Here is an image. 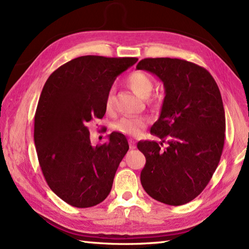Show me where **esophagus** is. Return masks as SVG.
Here are the masks:
<instances>
[{
	"mask_svg": "<svg viewBox=\"0 0 249 249\" xmlns=\"http://www.w3.org/2000/svg\"><path fill=\"white\" fill-rule=\"evenodd\" d=\"M129 147H130V149H135V147H136V144H135V141L133 140V139H129Z\"/></svg>",
	"mask_w": 249,
	"mask_h": 249,
	"instance_id": "1",
	"label": "esophagus"
}]
</instances>
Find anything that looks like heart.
I'll return each mask as SVG.
<instances>
[{
  "instance_id": "1",
  "label": "heart",
  "mask_w": 249,
  "mask_h": 249,
  "mask_svg": "<svg viewBox=\"0 0 249 249\" xmlns=\"http://www.w3.org/2000/svg\"><path fill=\"white\" fill-rule=\"evenodd\" d=\"M129 88L141 98H147L154 89L153 79L143 71H135L127 78ZM114 89H111L105 100V107L107 111H111L114 107ZM146 120L141 116L126 115L121 118L113 124V128L122 134L129 136H138L145 128Z\"/></svg>"
}]
</instances>
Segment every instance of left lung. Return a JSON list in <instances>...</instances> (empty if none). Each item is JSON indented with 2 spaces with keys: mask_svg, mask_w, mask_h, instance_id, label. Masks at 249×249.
<instances>
[{
  "mask_svg": "<svg viewBox=\"0 0 249 249\" xmlns=\"http://www.w3.org/2000/svg\"><path fill=\"white\" fill-rule=\"evenodd\" d=\"M136 68L155 75L166 94L151 127L161 141L137 144L146 160L142 187L165 204L188 203L209 184L224 149L226 119L217 83L205 68L185 60L144 59Z\"/></svg>",
  "mask_w": 249,
  "mask_h": 249,
  "instance_id": "obj_1",
  "label": "left lung"
}]
</instances>
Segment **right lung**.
<instances>
[{"label":"right lung","instance_id":"right-lung-1","mask_svg":"<svg viewBox=\"0 0 249 249\" xmlns=\"http://www.w3.org/2000/svg\"><path fill=\"white\" fill-rule=\"evenodd\" d=\"M137 57H76L51 73L34 118V142L46 182L75 208H91L108 197L129 145L113 131L93 146L88 123L106 113L105 100L120 73Z\"/></svg>","mask_w":249,"mask_h":249}]
</instances>
